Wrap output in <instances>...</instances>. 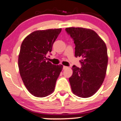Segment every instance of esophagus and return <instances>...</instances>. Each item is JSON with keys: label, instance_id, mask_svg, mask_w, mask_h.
<instances>
[{"label": "esophagus", "instance_id": "34e87169", "mask_svg": "<svg viewBox=\"0 0 121 121\" xmlns=\"http://www.w3.org/2000/svg\"><path fill=\"white\" fill-rule=\"evenodd\" d=\"M68 68V67L67 66H63V69H67Z\"/></svg>", "mask_w": 121, "mask_h": 121}]
</instances>
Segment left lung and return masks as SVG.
I'll use <instances>...</instances> for the list:
<instances>
[{
  "label": "left lung",
  "mask_w": 121,
  "mask_h": 121,
  "mask_svg": "<svg viewBox=\"0 0 121 121\" xmlns=\"http://www.w3.org/2000/svg\"><path fill=\"white\" fill-rule=\"evenodd\" d=\"M65 30L74 41L75 57L82 58V67L72 68L69 79L72 91L79 97L89 98L97 92L105 78L108 63L106 43L91 29L68 27Z\"/></svg>",
  "instance_id": "1"
}]
</instances>
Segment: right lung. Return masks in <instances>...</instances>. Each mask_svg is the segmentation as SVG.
Instances as JSON below:
<instances>
[{
	"label": "right lung",
	"mask_w": 121,
	"mask_h": 121,
	"mask_svg": "<svg viewBox=\"0 0 121 121\" xmlns=\"http://www.w3.org/2000/svg\"><path fill=\"white\" fill-rule=\"evenodd\" d=\"M61 29L37 30L23 39L18 56L19 73L25 87L34 96L43 98L53 92L63 69L62 65L46 61Z\"/></svg>",
	"instance_id": "obj_1"
}]
</instances>
